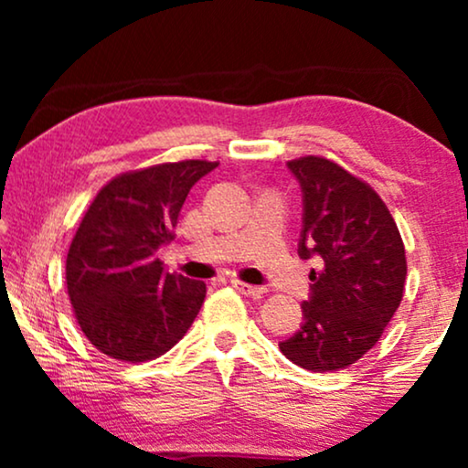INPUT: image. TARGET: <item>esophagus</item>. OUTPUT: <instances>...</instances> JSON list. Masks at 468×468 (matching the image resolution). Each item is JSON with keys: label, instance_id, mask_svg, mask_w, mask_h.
<instances>
[{"label": "esophagus", "instance_id": "1", "mask_svg": "<svg viewBox=\"0 0 468 468\" xmlns=\"http://www.w3.org/2000/svg\"><path fill=\"white\" fill-rule=\"evenodd\" d=\"M232 285H234V290H239L240 293H245V296H251V298H261L266 293V287L242 283V281H239V279H234Z\"/></svg>", "mask_w": 468, "mask_h": 468}]
</instances>
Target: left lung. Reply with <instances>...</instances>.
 Masks as SVG:
<instances>
[{"mask_svg": "<svg viewBox=\"0 0 468 468\" xmlns=\"http://www.w3.org/2000/svg\"><path fill=\"white\" fill-rule=\"evenodd\" d=\"M303 189L298 255L319 258L303 325L281 354L313 373L347 368L375 347L402 300L405 245L373 187L324 157L287 162Z\"/></svg>", "mask_w": 468, "mask_h": 468, "instance_id": "8db88e82", "label": "left lung"}]
</instances>
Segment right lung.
Instances as JSON below:
<instances>
[{
	"instance_id": "1",
	"label": "right lung",
	"mask_w": 468,
	"mask_h": 468,
	"mask_svg": "<svg viewBox=\"0 0 468 468\" xmlns=\"http://www.w3.org/2000/svg\"><path fill=\"white\" fill-rule=\"evenodd\" d=\"M215 168L202 159L153 165L95 196L69 245L66 281L80 330L101 354L153 360L194 324L207 285L165 271L157 251L175 239L189 189Z\"/></svg>"
}]
</instances>
